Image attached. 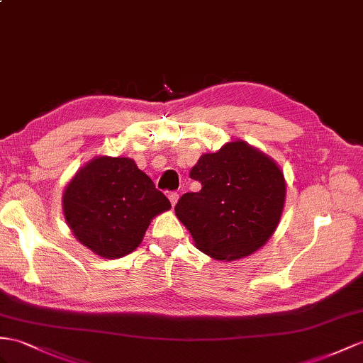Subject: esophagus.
<instances>
[{
    "instance_id": "1",
    "label": "esophagus",
    "mask_w": 363,
    "mask_h": 363,
    "mask_svg": "<svg viewBox=\"0 0 363 363\" xmlns=\"http://www.w3.org/2000/svg\"><path fill=\"white\" fill-rule=\"evenodd\" d=\"M167 199H169L171 205L174 208L177 205V201H179V194H177V192H169V194H167Z\"/></svg>"
}]
</instances>
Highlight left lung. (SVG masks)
<instances>
[{
    "label": "left lung",
    "mask_w": 363,
    "mask_h": 363,
    "mask_svg": "<svg viewBox=\"0 0 363 363\" xmlns=\"http://www.w3.org/2000/svg\"><path fill=\"white\" fill-rule=\"evenodd\" d=\"M189 177L201 183L175 205L197 248L216 260L251 255L276 231L286 199L284 172L243 140L203 154Z\"/></svg>",
    "instance_id": "obj_1"
}]
</instances>
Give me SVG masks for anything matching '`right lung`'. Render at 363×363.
Here are the masks:
<instances>
[{
	"instance_id": "obj_1",
	"label": "right lung",
	"mask_w": 363,
	"mask_h": 363,
	"mask_svg": "<svg viewBox=\"0 0 363 363\" xmlns=\"http://www.w3.org/2000/svg\"><path fill=\"white\" fill-rule=\"evenodd\" d=\"M169 209V200L129 157L92 158L63 192L70 231L103 259H120L137 250L152 218Z\"/></svg>"
}]
</instances>
